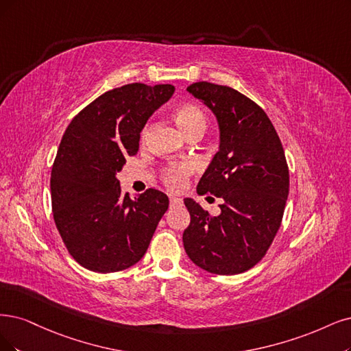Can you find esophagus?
<instances>
[{"mask_svg":"<svg viewBox=\"0 0 351 351\" xmlns=\"http://www.w3.org/2000/svg\"><path fill=\"white\" fill-rule=\"evenodd\" d=\"M180 204H182V199L178 197H171V206H178Z\"/></svg>","mask_w":351,"mask_h":351,"instance_id":"esophagus-1","label":"esophagus"}]
</instances>
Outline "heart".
<instances>
[{
    "label": "heart",
    "instance_id": "b5f03b06",
    "mask_svg": "<svg viewBox=\"0 0 351 351\" xmlns=\"http://www.w3.org/2000/svg\"><path fill=\"white\" fill-rule=\"evenodd\" d=\"M173 119L185 136H188L192 132H197V130L204 133V130L206 127L205 112L198 106H195V104H184V106H179L173 111ZM146 136H147V128H145V132H143V138H146ZM192 172H193V166L191 163L171 166L169 169H166L163 180L171 189H180L185 186L186 178Z\"/></svg>",
    "mask_w": 351,
    "mask_h": 351
}]
</instances>
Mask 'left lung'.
I'll list each match as a JSON object with an SVG mask.
<instances>
[{
	"label": "left lung",
	"mask_w": 351,
	"mask_h": 351,
	"mask_svg": "<svg viewBox=\"0 0 351 351\" xmlns=\"http://www.w3.org/2000/svg\"><path fill=\"white\" fill-rule=\"evenodd\" d=\"M215 115L218 152L197 192L221 198L211 217L192 198L184 247L191 261L215 275H237L262 261L280 227L289 193V171L266 112L239 90L210 82L186 88Z\"/></svg>",
	"instance_id": "1"
}]
</instances>
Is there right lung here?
I'll return each mask as SVG.
<instances>
[{
    "label": "right lung",
    "mask_w": 351,
    "mask_h": 351,
    "mask_svg": "<svg viewBox=\"0 0 351 351\" xmlns=\"http://www.w3.org/2000/svg\"><path fill=\"white\" fill-rule=\"evenodd\" d=\"M173 93L169 84L114 88L64 132L51 167V210L64 245L82 267L112 274L145 256L169 198L158 189L123 195L117 173L127 156L137 154L141 130Z\"/></svg>",
    "instance_id": "1"
}]
</instances>
